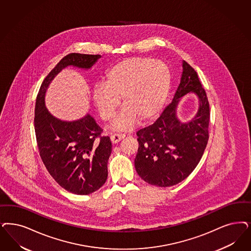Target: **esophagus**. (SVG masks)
<instances>
[{"label":"esophagus","mask_w":251,"mask_h":251,"mask_svg":"<svg viewBox=\"0 0 251 251\" xmlns=\"http://www.w3.org/2000/svg\"><path fill=\"white\" fill-rule=\"evenodd\" d=\"M123 138H125V134H121V133H115L110 136V140L113 144L119 143Z\"/></svg>","instance_id":"obj_1"}]
</instances>
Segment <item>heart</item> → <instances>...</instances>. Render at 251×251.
<instances>
[{"label":"heart","mask_w":251,"mask_h":251,"mask_svg":"<svg viewBox=\"0 0 251 251\" xmlns=\"http://www.w3.org/2000/svg\"><path fill=\"white\" fill-rule=\"evenodd\" d=\"M172 75L169 67L150 57H130L118 62L106 74L105 83L93 89V100L104 121L114 118L121 104L125 107L112 124L114 130L131 129L138 121L156 117L164 106Z\"/></svg>","instance_id":"heart-1"}]
</instances>
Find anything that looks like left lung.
I'll return each mask as SVG.
<instances>
[{
  "label": "left lung",
  "instance_id": "8db88e82",
  "mask_svg": "<svg viewBox=\"0 0 251 251\" xmlns=\"http://www.w3.org/2000/svg\"><path fill=\"white\" fill-rule=\"evenodd\" d=\"M199 98V109L188 122L176 116L180 98L187 93ZM209 104L195 69L182 61L180 84L169 104L152 125L137 131L138 152L134 166L149 184L173 186L187 178L203 156L208 140Z\"/></svg>",
  "mask_w": 251,
  "mask_h": 251
}]
</instances>
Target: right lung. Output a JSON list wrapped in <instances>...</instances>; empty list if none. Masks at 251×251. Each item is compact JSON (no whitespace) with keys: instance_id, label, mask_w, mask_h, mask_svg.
I'll use <instances>...</instances> for the list:
<instances>
[{"instance_id":"1","label":"right lung","mask_w":251,"mask_h":251,"mask_svg":"<svg viewBox=\"0 0 251 251\" xmlns=\"http://www.w3.org/2000/svg\"><path fill=\"white\" fill-rule=\"evenodd\" d=\"M100 54L72 52L66 55L44 78L36 99L34 128L40 156L50 175L61 187L76 195H89L107 179V162L112 151L110 138L86 114L77 121H62L45 105V95L54 77L72 66L90 69Z\"/></svg>"}]
</instances>
